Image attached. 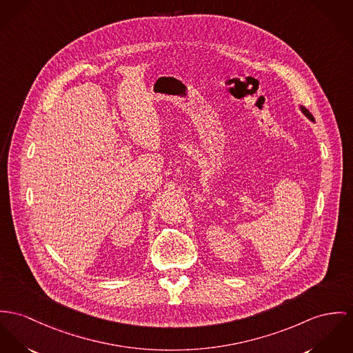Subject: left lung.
Instances as JSON below:
<instances>
[{"label": "left lung", "instance_id": "obj_1", "mask_svg": "<svg viewBox=\"0 0 353 353\" xmlns=\"http://www.w3.org/2000/svg\"><path fill=\"white\" fill-rule=\"evenodd\" d=\"M299 110L302 111V114H303L307 119H310L312 122H314V118H313V115L309 112V110L306 109V108H303V106H299Z\"/></svg>", "mask_w": 353, "mask_h": 353}]
</instances>
